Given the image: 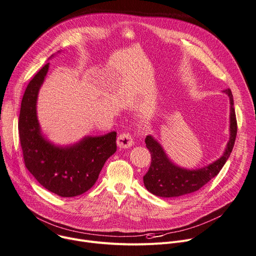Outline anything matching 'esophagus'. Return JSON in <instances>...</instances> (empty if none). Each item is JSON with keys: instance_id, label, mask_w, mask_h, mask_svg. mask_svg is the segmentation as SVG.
<instances>
[{"instance_id": "1", "label": "esophagus", "mask_w": 256, "mask_h": 256, "mask_svg": "<svg viewBox=\"0 0 256 256\" xmlns=\"http://www.w3.org/2000/svg\"><path fill=\"white\" fill-rule=\"evenodd\" d=\"M134 144V141L132 139L130 136L128 134H122L118 136L117 138V145L119 148H124V149H126V148H130L132 147Z\"/></svg>"}]
</instances>
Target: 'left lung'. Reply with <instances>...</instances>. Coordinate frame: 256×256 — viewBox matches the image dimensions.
<instances>
[{
    "instance_id": "8db88e82",
    "label": "left lung",
    "mask_w": 256,
    "mask_h": 256,
    "mask_svg": "<svg viewBox=\"0 0 256 256\" xmlns=\"http://www.w3.org/2000/svg\"><path fill=\"white\" fill-rule=\"evenodd\" d=\"M224 92L228 96L230 104V140L224 154L204 168L187 170L174 164L168 160L162 145L152 136H147L145 143L151 154V164L143 177V181L148 192L162 198L185 196L202 188L220 172L230 156L236 136V119L232 94L230 88Z\"/></svg>"
}]
</instances>
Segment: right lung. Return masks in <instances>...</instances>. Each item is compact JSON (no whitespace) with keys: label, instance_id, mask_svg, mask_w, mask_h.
I'll use <instances>...</instances> for the list:
<instances>
[{"label":"right lung","instance_id":"obj_1","mask_svg":"<svg viewBox=\"0 0 256 256\" xmlns=\"http://www.w3.org/2000/svg\"><path fill=\"white\" fill-rule=\"evenodd\" d=\"M48 68L49 62L30 81L22 96L18 132L24 160L47 190L62 198L77 196L92 188L106 160L115 153L116 132L84 137L64 147L45 139L37 117V98Z\"/></svg>","mask_w":256,"mask_h":256}]
</instances>
